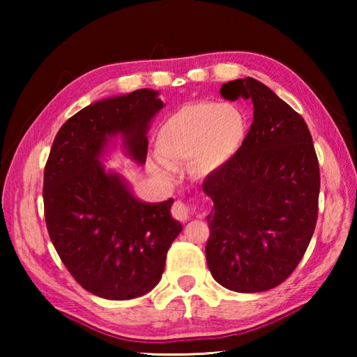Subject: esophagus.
Wrapping results in <instances>:
<instances>
[{"label":"esophagus","instance_id":"1","mask_svg":"<svg viewBox=\"0 0 357 357\" xmlns=\"http://www.w3.org/2000/svg\"><path fill=\"white\" fill-rule=\"evenodd\" d=\"M193 213H195V211H193L192 204L185 203V202H183V200H176V202L173 203V206H172V214H173V217H174V219H176V220H181V222L189 220Z\"/></svg>","mask_w":357,"mask_h":357}]
</instances>
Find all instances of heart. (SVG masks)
Listing matches in <instances>:
<instances>
[{
	"label": "heart",
	"mask_w": 357,
	"mask_h": 357,
	"mask_svg": "<svg viewBox=\"0 0 357 357\" xmlns=\"http://www.w3.org/2000/svg\"><path fill=\"white\" fill-rule=\"evenodd\" d=\"M245 137V118L238 108L202 100L181 107L159 130L157 170L172 173L190 164L197 174H209L236 153Z\"/></svg>",
	"instance_id": "heart-1"
}]
</instances>
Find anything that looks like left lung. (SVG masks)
Listing matches in <instances>:
<instances>
[{
	"label": "left lung",
	"mask_w": 357,
	"mask_h": 357,
	"mask_svg": "<svg viewBox=\"0 0 357 357\" xmlns=\"http://www.w3.org/2000/svg\"><path fill=\"white\" fill-rule=\"evenodd\" d=\"M222 98L252 99L241 148L204 179L206 261L231 291L259 293L285 282L310 244L318 219L319 165L304 118L255 78L223 83Z\"/></svg>",
	"instance_id": "left-lung-1"
}]
</instances>
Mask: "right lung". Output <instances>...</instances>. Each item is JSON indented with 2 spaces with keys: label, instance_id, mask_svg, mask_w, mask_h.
<instances>
[{
  "label": "right lung",
  "instance_id": "right-lung-1",
  "mask_svg": "<svg viewBox=\"0 0 357 357\" xmlns=\"http://www.w3.org/2000/svg\"><path fill=\"white\" fill-rule=\"evenodd\" d=\"M162 107L153 89L96 102L66 121L48 154L42 192L48 236L78 285L99 298L151 291L183 231L170 213L173 198L138 202L99 162L107 138L123 134L129 154L143 164L149 121Z\"/></svg>",
  "mask_w": 357,
  "mask_h": 357
}]
</instances>
